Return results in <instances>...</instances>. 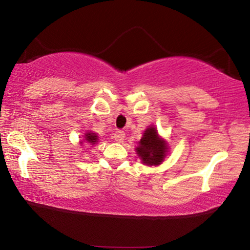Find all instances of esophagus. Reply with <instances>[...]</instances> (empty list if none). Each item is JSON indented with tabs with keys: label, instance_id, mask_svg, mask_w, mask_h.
Returning a JSON list of instances; mask_svg holds the SVG:
<instances>
[{
	"label": "esophagus",
	"instance_id": "34e87169",
	"mask_svg": "<svg viewBox=\"0 0 250 250\" xmlns=\"http://www.w3.org/2000/svg\"><path fill=\"white\" fill-rule=\"evenodd\" d=\"M112 138L115 139L117 142H122V141H124V139H125V132L122 130H117L116 132L113 133Z\"/></svg>",
	"mask_w": 250,
	"mask_h": 250
}]
</instances>
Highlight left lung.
Masks as SVG:
<instances>
[{"instance_id": "8db88e82", "label": "left lung", "mask_w": 250, "mask_h": 250, "mask_svg": "<svg viewBox=\"0 0 250 250\" xmlns=\"http://www.w3.org/2000/svg\"><path fill=\"white\" fill-rule=\"evenodd\" d=\"M135 150L146 166H159L166 159L167 145L162 138H160L154 126H150L145 131Z\"/></svg>"}]
</instances>
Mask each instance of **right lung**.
Masks as SVG:
<instances>
[{
	"mask_svg": "<svg viewBox=\"0 0 250 250\" xmlns=\"http://www.w3.org/2000/svg\"><path fill=\"white\" fill-rule=\"evenodd\" d=\"M84 140H86L88 143H90V145H96V142H98V135L92 133V132H88L84 134Z\"/></svg>",
	"mask_w": 250,
	"mask_h": 250,
	"instance_id": "obj_1",
	"label": "right lung"
}]
</instances>
